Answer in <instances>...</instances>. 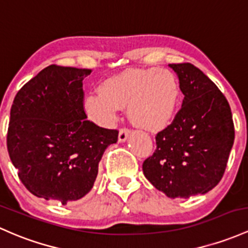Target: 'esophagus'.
<instances>
[{"label": "esophagus", "instance_id": "34e87169", "mask_svg": "<svg viewBox=\"0 0 248 248\" xmlns=\"http://www.w3.org/2000/svg\"><path fill=\"white\" fill-rule=\"evenodd\" d=\"M130 134H131V131H130L129 129H122L121 131H119V135H118V140L121 143L125 142V140H127V137H129Z\"/></svg>", "mask_w": 248, "mask_h": 248}]
</instances>
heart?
Returning a JSON list of instances; mask_svg holds the SVG:
<instances>
[{
    "label": "heart",
    "mask_w": 248,
    "mask_h": 248,
    "mask_svg": "<svg viewBox=\"0 0 248 248\" xmlns=\"http://www.w3.org/2000/svg\"><path fill=\"white\" fill-rule=\"evenodd\" d=\"M180 82L167 68H129L104 80L99 93L85 98V111L103 126H111L127 106L130 122L148 131H159L174 118Z\"/></svg>",
    "instance_id": "heart-1"
}]
</instances>
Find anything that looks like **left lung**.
Here are the masks:
<instances>
[{"instance_id":"obj_1","label":"left lung","mask_w":248,"mask_h":248,"mask_svg":"<svg viewBox=\"0 0 248 248\" xmlns=\"http://www.w3.org/2000/svg\"><path fill=\"white\" fill-rule=\"evenodd\" d=\"M182 91V108L156 136V150L143 163L144 176L168 198L188 199L212 190L222 178L234 143L230 104L191 63H170Z\"/></svg>"}]
</instances>
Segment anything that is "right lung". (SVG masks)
Wrapping results in <instances>:
<instances>
[{"label": "right lung", "instance_id": "right-lung-1", "mask_svg": "<svg viewBox=\"0 0 248 248\" xmlns=\"http://www.w3.org/2000/svg\"><path fill=\"white\" fill-rule=\"evenodd\" d=\"M91 70L50 65L15 95L7 148L33 195L66 204L94 185L98 164L118 131L87 121L82 80Z\"/></svg>", "mask_w": 248, "mask_h": 248}]
</instances>
